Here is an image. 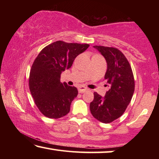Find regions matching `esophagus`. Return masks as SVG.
Listing matches in <instances>:
<instances>
[{
	"mask_svg": "<svg viewBox=\"0 0 159 159\" xmlns=\"http://www.w3.org/2000/svg\"><path fill=\"white\" fill-rule=\"evenodd\" d=\"M88 90V88H87L85 86H83V85H80L79 87V92L80 93H83L86 92V91Z\"/></svg>",
	"mask_w": 159,
	"mask_h": 159,
	"instance_id": "obj_1",
	"label": "esophagus"
}]
</instances>
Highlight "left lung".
I'll use <instances>...</instances> for the list:
<instances>
[{
  "label": "left lung",
  "mask_w": 159,
  "mask_h": 159,
  "mask_svg": "<svg viewBox=\"0 0 159 159\" xmlns=\"http://www.w3.org/2000/svg\"><path fill=\"white\" fill-rule=\"evenodd\" d=\"M105 58L107 70L104 79L109 90L102 97L94 93L90 102V112L94 118L109 123L121 116L133 98L134 80L131 66L125 55L115 48L93 46Z\"/></svg>",
  "instance_id": "obj_1"
}]
</instances>
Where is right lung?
<instances>
[{
    "instance_id": "1",
    "label": "right lung",
    "mask_w": 159,
    "mask_h": 159,
    "mask_svg": "<svg viewBox=\"0 0 159 159\" xmlns=\"http://www.w3.org/2000/svg\"><path fill=\"white\" fill-rule=\"evenodd\" d=\"M89 46L58 41L45 47L34 60L29 74V89L35 104L45 116L56 119L69 112L78 90L61 83V74Z\"/></svg>"
}]
</instances>
